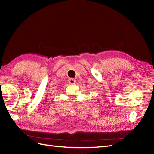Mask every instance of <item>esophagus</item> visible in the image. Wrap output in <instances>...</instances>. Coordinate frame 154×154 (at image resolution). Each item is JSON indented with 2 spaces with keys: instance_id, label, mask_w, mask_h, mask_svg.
Segmentation results:
<instances>
[{
  "instance_id": "1",
  "label": "esophagus",
  "mask_w": 154,
  "mask_h": 154,
  "mask_svg": "<svg viewBox=\"0 0 154 154\" xmlns=\"http://www.w3.org/2000/svg\"><path fill=\"white\" fill-rule=\"evenodd\" d=\"M69 83L71 85H73L75 83V82H76V80H75V79H73V78H70L68 80Z\"/></svg>"
}]
</instances>
